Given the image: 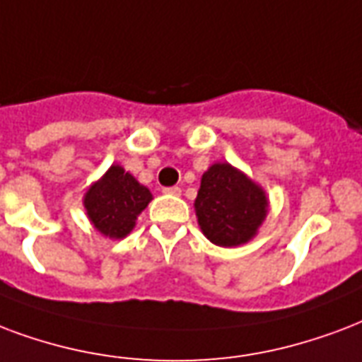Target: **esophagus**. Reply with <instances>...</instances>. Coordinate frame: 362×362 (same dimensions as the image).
I'll return each mask as SVG.
<instances>
[{
  "instance_id": "1",
  "label": "esophagus",
  "mask_w": 362,
  "mask_h": 362,
  "mask_svg": "<svg viewBox=\"0 0 362 362\" xmlns=\"http://www.w3.org/2000/svg\"><path fill=\"white\" fill-rule=\"evenodd\" d=\"M163 193H167V195H180L182 189L178 186H173V187H163Z\"/></svg>"
}]
</instances>
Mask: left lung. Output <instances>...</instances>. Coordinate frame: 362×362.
<instances>
[{
	"mask_svg": "<svg viewBox=\"0 0 362 362\" xmlns=\"http://www.w3.org/2000/svg\"><path fill=\"white\" fill-rule=\"evenodd\" d=\"M203 235L218 247L231 248L252 241L266 222V189L230 163H212L201 176L193 203Z\"/></svg>",
	"mask_w": 362,
	"mask_h": 362,
	"instance_id": "left-lung-1",
	"label": "left lung"
}]
</instances>
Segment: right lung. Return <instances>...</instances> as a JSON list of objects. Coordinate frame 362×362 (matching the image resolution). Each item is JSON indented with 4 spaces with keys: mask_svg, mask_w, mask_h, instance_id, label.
I'll return each mask as SVG.
<instances>
[{
    "mask_svg": "<svg viewBox=\"0 0 362 362\" xmlns=\"http://www.w3.org/2000/svg\"><path fill=\"white\" fill-rule=\"evenodd\" d=\"M153 195L144 184L127 173L121 165H112L83 195L87 218L100 235L123 239L134 230L140 212L150 205Z\"/></svg>",
    "mask_w": 362,
    "mask_h": 362,
    "instance_id": "right-lung-1",
    "label": "right lung"
}]
</instances>
